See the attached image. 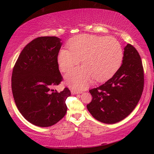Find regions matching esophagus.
I'll return each instance as SVG.
<instances>
[{
	"label": "esophagus",
	"instance_id": "obj_1",
	"mask_svg": "<svg viewBox=\"0 0 154 154\" xmlns=\"http://www.w3.org/2000/svg\"><path fill=\"white\" fill-rule=\"evenodd\" d=\"M82 91H78L75 90H71V94H82Z\"/></svg>",
	"mask_w": 154,
	"mask_h": 154
}]
</instances>
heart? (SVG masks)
Listing matches in <instances>:
<instances>
[{
  "label": "heart",
  "instance_id": "1",
  "mask_svg": "<svg viewBox=\"0 0 154 154\" xmlns=\"http://www.w3.org/2000/svg\"><path fill=\"white\" fill-rule=\"evenodd\" d=\"M68 49H62L58 55L60 71H69L82 59L83 66L73 69L66 76L71 87L83 90L92 79L104 82L110 78L120 66L123 51L119 41L113 36L82 35L69 41Z\"/></svg>",
  "mask_w": 154,
  "mask_h": 154
}]
</instances>
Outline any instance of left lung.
Wrapping results in <instances>:
<instances>
[{
    "label": "left lung",
    "instance_id": "left-lung-1",
    "mask_svg": "<svg viewBox=\"0 0 154 154\" xmlns=\"http://www.w3.org/2000/svg\"><path fill=\"white\" fill-rule=\"evenodd\" d=\"M144 87V70L139 52L127 44L122 64L107 82L90 90L92 96L87 105L96 119L115 124L126 118L136 107Z\"/></svg>",
    "mask_w": 154,
    "mask_h": 154
}]
</instances>
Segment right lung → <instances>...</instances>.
Returning <instances> with one entry per match:
<instances>
[{
  "mask_svg": "<svg viewBox=\"0 0 154 154\" xmlns=\"http://www.w3.org/2000/svg\"><path fill=\"white\" fill-rule=\"evenodd\" d=\"M56 36H40L26 45L13 69L11 90L18 110L31 124L48 127L64 118L71 92L53 88L63 80L58 55L62 46Z\"/></svg>",
  "mask_w": 154,
  "mask_h": 154,
  "instance_id": "add662e5",
  "label": "right lung"
}]
</instances>
